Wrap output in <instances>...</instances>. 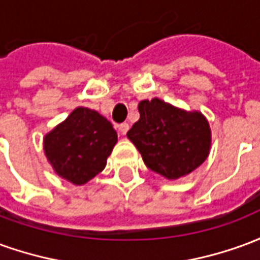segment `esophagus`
Wrapping results in <instances>:
<instances>
[{"instance_id":"34e87169","label":"esophagus","mask_w":260,"mask_h":260,"mask_svg":"<svg viewBox=\"0 0 260 260\" xmlns=\"http://www.w3.org/2000/svg\"><path fill=\"white\" fill-rule=\"evenodd\" d=\"M118 129H119V132L122 134V135H125V134L128 132V129H129V125L126 124V122H122V124L118 125Z\"/></svg>"}]
</instances>
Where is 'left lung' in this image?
Listing matches in <instances>:
<instances>
[{"instance_id":"8db88e82","label":"left lung","mask_w":260,"mask_h":260,"mask_svg":"<svg viewBox=\"0 0 260 260\" xmlns=\"http://www.w3.org/2000/svg\"><path fill=\"white\" fill-rule=\"evenodd\" d=\"M138 110L141 118L126 136L152 171L178 180L206 160L212 131L201 111H186L157 97L142 100Z\"/></svg>"}]
</instances>
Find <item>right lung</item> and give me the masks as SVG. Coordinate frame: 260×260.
Listing matches in <instances>:
<instances>
[{
  "label": "right lung",
  "instance_id": "add662e5",
  "mask_svg": "<svg viewBox=\"0 0 260 260\" xmlns=\"http://www.w3.org/2000/svg\"><path fill=\"white\" fill-rule=\"evenodd\" d=\"M117 141V132L106 117L76 107L46 134L43 147L55 174L74 185H83L104 170Z\"/></svg>",
  "mask_w": 260,
  "mask_h": 260
}]
</instances>
